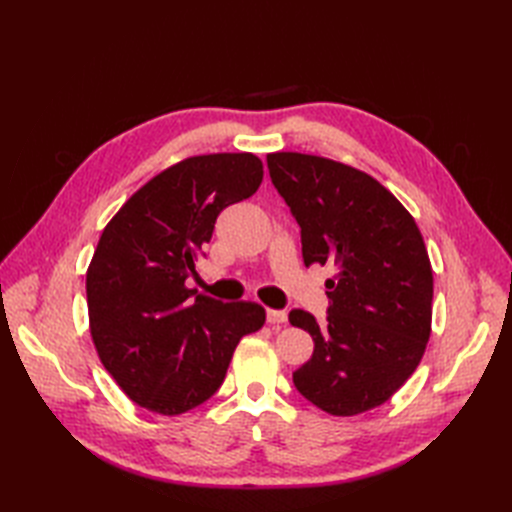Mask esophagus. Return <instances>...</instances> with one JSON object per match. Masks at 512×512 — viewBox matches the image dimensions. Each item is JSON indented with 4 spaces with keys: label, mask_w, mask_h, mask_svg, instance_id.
<instances>
[{
    "label": "esophagus",
    "mask_w": 512,
    "mask_h": 512,
    "mask_svg": "<svg viewBox=\"0 0 512 512\" xmlns=\"http://www.w3.org/2000/svg\"><path fill=\"white\" fill-rule=\"evenodd\" d=\"M288 320V314L282 309H267V322L269 324H284Z\"/></svg>",
    "instance_id": "obj_1"
}]
</instances>
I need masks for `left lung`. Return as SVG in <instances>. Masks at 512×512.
<instances>
[{
  "label": "left lung",
  "mask_w": 512,
  "mask_h": 512,
  "mask_svg": "<svg viewBox=\"0 0 512 512\" xmlns=\"http://www.w3.org/2000/svg\"><path fill=\"white\" fill-rule=\"evenodd\" d=\"M275 190L301 226L305 267L331 265L327 322L292 309L314 354L297 391L333 416L382 406L423 359L433 273L425 241L399 200L363 170L307 153L267 156Z\"/></svg>",
  "instance_id": "1"
}]
</instances>
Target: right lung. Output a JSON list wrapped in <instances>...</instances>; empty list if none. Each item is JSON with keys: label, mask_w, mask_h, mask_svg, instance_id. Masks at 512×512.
<instances>
[{"label": "right lung", "mask_w": 512, "mask_h": 512, "mask_svg": "<svg viewBox=\"0 0 512 512\" xmlns=\"http://www.w3.org/2000/svg\"><path fill=\"white\" fill-rule=\"evenodd\" d=\"M262 181L254 153L194 156L162 170L106 224L87 269L89 331L134 404L177 416L220 389L265 307L222 303L185 286L215 220Z\"/></svg>", "instance_id": "1"}]
</instances>
